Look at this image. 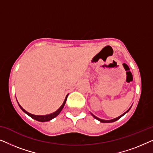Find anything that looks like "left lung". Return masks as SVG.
I'll use <instances>...</instances> for the list:
<instances>
[{"label":"left lung","instance_id":"obj_1","mask_svg":"<svg viewBox=\"0 0 153 153\" xmlns=\"http://www.w3.org/2000/svg\"><path fill=\"white\" fill-rule=\"evenodd\" d=\"M130 108H131V107L130 108H129V109L128 110H127V111L126 112H125V113H124V114H123V115H121V116H119V117H118V118H114V119H113V120H102V119H100V118H97V117H96L95 116H94V115L93 114H92V116H93V117H94V118H95V119H97V120H99V121H100V122H101V123H114V122H115V121H116V120H118V119H120V118H121V117H122V116H124V115L125 114H126V113H127V112H128L129 111V109H130Z\"/></svg>","mask_w":153,"mask_h":153}]
</instances>
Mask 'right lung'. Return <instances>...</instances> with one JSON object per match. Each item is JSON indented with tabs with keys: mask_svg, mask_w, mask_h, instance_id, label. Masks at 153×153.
Segmentation results:
<instances>
[{
	"mask_svg": "<svg viewBox=\"0 0 153 153\" xmlns=\"http://www.w3.org/2000/svg\"><path fill=\"white\" fill-rule=\"evenodd\" d=\"M67 97H68V95H67V97L65 98V101L63 102V104H62V106H60V107L58 108V109L56 111V112L53 113V114H49V115H45V116H36V115H33V114H31L30 113L27 112L26 110H24V108H23L22 106H20V104H19V107L22 108V110L24 111V113H26L27 115H28L29 116H30L31 118L35 119V120H36L37 121H39V122H47V121H49L50 120H51V119H53L55 118L58 116V114H60V111H61L62 108H63L65 104V102H66V100H67Z\"/></svg>",
	"mask_w": 153,
	"mask_h": 153,
	"instance_id": "right-lung-1",
	"label": "right lung"
}]
</instances>
